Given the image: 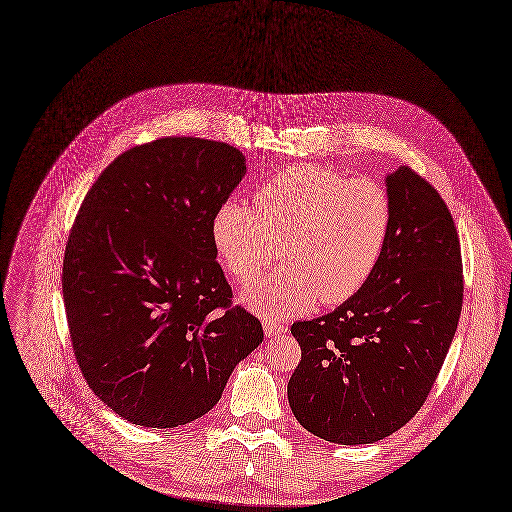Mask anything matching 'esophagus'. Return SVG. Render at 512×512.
<instances>
[{
    "label": "esophagus",
    "mask_w": 512,
    "mask_h": 512,
    "mask_svg": "<svg viewBox=\"0 0 512 512\" xmlns=\"http://www.w3.org/2000/svg\"><path fill=\"white\" fill-rule=\"evenodd\" d=\"M286 330H288V326H286V324L272 322V320H264V334H266L268 338H272V336H280V334H284Z\"/></svg>",
    "instance_id": "1"
}]
</instances>
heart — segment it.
<instances>
[{
	"instance_id": "heart-1",
	"label": "heart",
	"mask_w": 512,
	"mask_h": 512,
	"mask_svg": "<svg viewBox=\"0 0 512 512\" xmlns=\"http://www.w3.org/2000/svg\"><path fill=\"white\" fill-rule=\"evenodd\" d=\"M256 208L226 202L212 220L224 268L242 284L270 266L282 244L286 264L254 284L244 302L272 320L338 306L375 272L391 234L393 206L383 184L316 165H294L262 182Z\"/></svg>"
}]
</instances>
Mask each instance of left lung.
<instances>
[{
    "label": "left lung",
    "instance_id": "8db88e82",
    "mask_svg": "<svg viewBox=\"0 0 512 512\" xmlns=\"http://www.w3.org/2000/svg\"><path fill=\"white\" fill-rule=\"evenodd\" d=\"M387 194L391 234L371 278L328 316L292 324L302 359L290 407L338 445L385 439L423 407L463 306L461 244L441 194L409 167L387 176Z\"/></svg>",
    "mask_w": 512,
    "mask_h": 512
}]
</instances>
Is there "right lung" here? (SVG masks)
<instances>
[{
    "label": "right lung",
    "mask_w": 512,
    "mask_h": 512,
    "mask_svg": "<svg viewBox=\"0 0 512 512\" xmlns=\"http://www.w3.org/2000/svg\"><path fill=\"white\" fill-rule=\"evenodd\" d=\"M244 172L226 143L163 137L119 155L81 202L61 276L73 353L93 393L135 425L202 417L264 340L232 304L212 240Z\"/></svg>",
    "instance_id": "right-lung-1"
}]
</instances>
